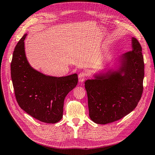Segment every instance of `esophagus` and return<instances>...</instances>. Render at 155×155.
I'll return each mask as SVG.
<instances>
[{"label":"esophagus","mask_w":155,"mask_h":155,"mask_svg":"<svg viewBox=\"0 0 155 155\" xmlns=\"http://www.w3.org/2000/svg\"><path fill=\"white\" fill-rule=\"evenodd\" d=\"M87 76H88V74L86 73V72H84V71L81 72V73L78 74V81L81 82H84L85 79L86 78V77H87Z\"/></svg>","instance_id":"esophagus-1"}]
</instances>
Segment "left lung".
<instances>
[{
    "mask_svg": "<svg viewBox=\"0 0 155 155\" xmlns=\"http://www.w3.org/2000/svg\"><path fill=\"white\" fill-rule=\"evenodd\" d=\"M132 48L120 57L117 71H109L84 82L89 116L96 124H107L123 118L141 98L145 65L142 48L135 38Z\"/></svg>",
    "mask_w": 155,
    "mask_h": 155,
    "instance_id": "8db88e82",
    "label": "left lung"
}]
</instances>
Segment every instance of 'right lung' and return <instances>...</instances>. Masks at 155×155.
<instances>
[{"mask_svg":"<svg viewBox=\"0 0 155 155\" xmlns=\"http://www.w3.org/2000/svg\"><path fill=\"white\" fill-rule=\"evenodd\" d=\"M23 35L15 47L10 64L16 101L31 117L48 124H55L63 117L64 100L78 83V76L49 77L32 68L26 59Z\"/></svg>","mask_w":155,"mask_h":155,"instance_id":"right-lung-1","label":"right lung"}]
</instances>
